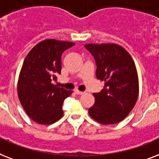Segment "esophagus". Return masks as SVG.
<instances>
[{
	"mask_svg": "<svg viewBox=\"0 0 159 159\" xmlns=\"http://www.w3.org/2000/svg\"><path fill=\"white\" fill-rule=\"evenodd\" d=\"M75 93L76 94L81 95V94H84V92H83V91H80V90H78V89H75Z\"/></svg>",
	"mask_w": 159,
	"mask_h": 159,
	"instance_id": "34e87169",
	"label": "esophagus"
}]
</instances>
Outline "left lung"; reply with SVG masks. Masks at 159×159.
I'll return each instance as SVG.
<instances>
[{
	"mask_svg": "<svg viewBox=\"0 0 159 159\" xmlns=\"http://www.w3.org/2000/svg\"><path fill=\"white\" fill-rule=\"evenodd\" d=\"M84 47L96 64V77L104 89L93 93L95 102L89 109L94 120L103 124L121 122L134 107L139 96L136 66L129 53L114 44H89Z\"/></svg>",
	"mask_w": 159,
	"mask_h": 159,
	"instance_id": "left-lung-1",
	"label": "left lung"
}]
</instances>
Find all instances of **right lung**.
Masks as SVG:
<instances>
[{"label": "right lung", "mask_w": 159, "mask_h": 159, "mask_svg": "<svg viewBox=\"0 0 159 159\" xmlns=\"http://www.w3.org/2000/svg\"><path fill=\"white\" fill-rule=\"evenodd\" d=\"M75 43L45 40L25 59L18 80V97L28 116L38 124H51L63 116L64 100L72 91L54 84L61 71L63 52Z\"/></svg>", "instance_id": "right-lung-1"}]
</instances>
